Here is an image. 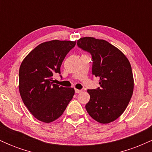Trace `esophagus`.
I'll return each mask as SVG.
<instances>
[{"label":"esophagus","mask_w":152,"mask_h":152,"mask_svg":"<svg viewBox=\"0 0 152 152\" xmlns=\"http://www.w3.org/2000/svg\"><path fill=\"white\" fill-rule=\"evenodd\" d=\"M81 90H79V89H75V93H76V94H78V93H81Z\"/></svg>","instance_id":"esophagus-1"}]
</instances>
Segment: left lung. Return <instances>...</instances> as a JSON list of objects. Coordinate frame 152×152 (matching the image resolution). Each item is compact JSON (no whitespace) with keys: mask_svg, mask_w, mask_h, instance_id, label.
Listing matches in <instances>:
<instances>
[{"mask_svg":"<svg viewBox=\"0 0 152 152\" xmlns=\"http://www.w3.org/2000/svg\"><path fill=\"white\" fill-rule=\"evenodd\" d=\"M77 46L91 55L92 74L99 78L100 87L87 91V112L99 123L114 121L126 109L133 94L130 63L121 50L104 40L81 38Z\"/></svg>","mask_w":152,"mask_h":152,"instance_id":"8db88e82","label":"left lung"}]
</instances>
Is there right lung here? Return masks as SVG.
I'll use <instances>...</instances> for the list:
<instances>
[{
	"label": "right lung",
	"instance_id": "obj_1",
	"mask_svg": "<svg viewBox=\"0 0 152 152\" xmlns=\"http://www.w3.org/2000/svg\"><path fill=\"white\" fill-rule=\"evenodd\" d=\"M75 45V41L58 40L41 43L21 63L20 96L27 109L39 121L50 123L60 117L74 96V88L55 84L52 76L61 74L63 61Z\"/></svg>",
	"mask_w": 152,
	"mask_h": 152
}]
</instances>
